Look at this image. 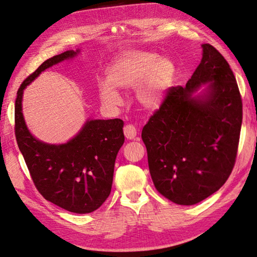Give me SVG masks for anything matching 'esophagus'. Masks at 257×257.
Here are the masks:
<instances>
[{
  "label": "esophagus",
  "mask_w": 257,
  "mask_h": 257,
  "mask_svg": "<svg viewBox=\"0 0 257 257\" xmlns=\"http://www.w3.org/2000/svg\"><path fill=\"white\" fill-rule=\"evenodd\" d=\"M123 132H124L125 138L128 139V140L135 139L136 134H138V131H136V127L134 126V125H132V124L125 125L124 128H123Z\"/></svg>",
  "instance_id": "obj_1"
}]
</instances>
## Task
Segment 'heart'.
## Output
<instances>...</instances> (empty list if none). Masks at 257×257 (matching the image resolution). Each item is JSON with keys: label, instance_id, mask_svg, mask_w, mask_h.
Wrapping results in <instances>:
<instances>
[{"label": "heart", "instance_id": "1", "mask_svg": "<svg viewBox=\"0 0 257 257\" xmlns=\"http://www.w3.org/2000/svg\"><path fill=\"white\" fill-rule=\"evenodd\" d=\"M175 75V66L151 51H128L113 62L106 72L107 83L100 85V98L107 105H118L121 96L114 89L131 90L146 110L162 104Z\"/></svg>", "mask_w": 257, "mask_h": 257}]
</instances>
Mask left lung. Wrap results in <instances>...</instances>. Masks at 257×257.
I'll list each match as a JSON object with an SVG mask.
<instances>
[{
	"label": "left lung",
	"mask_w": 257,
	"mask_h": 257,
	"mask_svg": "<svg viewBox=\"0 0 257 257\" xmlns=\"http://www.w3.org/2000/svg\"><path fill=\"white\" fill-rule=\"evenodd\" d=\"M186 87L169 88L142 131L157 191L182 206L200 202L225 184L236 161L243 116L230 65L212 45ZM209 82L202 96L191 93Z\"/></svg>",
	"instance_id": "1"
}]
</instances>
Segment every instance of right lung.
<instances>
[{
  "instance_id": "1",
  "label": "right lung",
  "mask_w": 257,
  "mask_h": 257,
  "mask_svg": "<svg viewBox=\"0 0 257 257\" xmlns=\"http://www.w3.org/2000/svg\"><path fill=\"white\" fill-rule=\"evenodd\" d=\"M77 53L67 50L51 57L23 81L15 100L14 131L39 193L70 212L90 213L110 196L114 164L124 143L122 119H91L67 144L49 145L30 133L22 113V95L26 85L45 69L72 58Z\"/></svg>"
}]
</instances>
